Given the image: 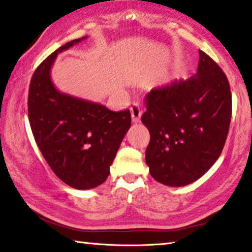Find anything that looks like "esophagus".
<instances>
[{"label": "esophagus", "mask_w": 252, "mask_h": 252, "mask_svg": "<svg viewBox=\"0 0 252 252\" xmlns=\"http://www.w3.org/2000/svg\"><path fill=\"white\" fill-rule=\"evenodd\" d=\"M130 111H131V116H132V122L133 123L140 122V118H141L140 106L134 102V104H132V106H131Z\"/></svg>", "instance_id": "34e87169"}]
</instances>
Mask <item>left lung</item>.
<instances>
[{
  "label": "left lung",
  "instance_id": "1",
  "mask_svg": "<svg viewBox=\"0 0 252 252\" xmlns=\"http://www.w3.org/2000/svg\"><path fill=\"white\" fill-rule=\"evenodd\" d=\"M197 72L154 88L146 95L141 122L151 134L146 163L157 182L186 186L201 178L220 157L232 116L228 80L198 50Z\"/></svg>",
  "mask_w": 252,
  "mask_h": 252
}]
</instances>
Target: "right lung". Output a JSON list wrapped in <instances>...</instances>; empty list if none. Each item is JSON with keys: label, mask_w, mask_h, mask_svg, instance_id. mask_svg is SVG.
Listing matches in <instances>:
<instances>
[{"label": "right lung", "mask_w": 252, "mask_h": 252, "mask_svg": "<svg viewBox=\"0 0 252 252\" xmlns=\"http://www.w3.org/2000/svg\"><path fill=\"white\" fill-rule=\"evenodd\" d=\"M86 38L63 44L43 60L28 91V119L42 155L59 179L81 190L94 189L107 179L131 126L129 109L109 111L100 102L59 91L52 82L57 56Z\"/></svg>", "instance_id": "obj_1"}]
</instances>
